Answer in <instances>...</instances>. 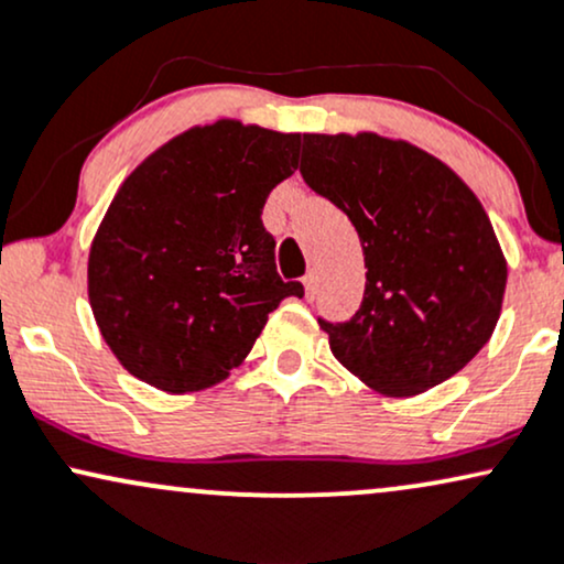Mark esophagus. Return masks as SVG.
<instances>
[{
  "label": "esophagus",
  "mask_w": 564,
  "mask_h": 564,
  "mask_svg": "<svg viewBox=\"0 0 564 564\" xmlns=\"http://www.w3.org/2000/svg\"><path fill=\"white\" fill-rule=\"evenodd\" d=\"M303 288H306V301H314V290H316V274H314V271H308V274L303 276Z\"/></svg>",
  "instance_id": "obj_1"
}]
</instances>
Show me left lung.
Segmentation results:
<instances>
[{
  "label": "left lung",
  "mask_w": 564,
  "mask_h": 564,
  "mask_svg": "<svg viewBox=\"0 0 564 564\" xmlns=\"http://www.w3.org/2000/svg\"><path fill=\"white\" fill-rule=\"evenodd\" d=\"M301 174L359 231L361 308L319 327L364 386L412 399L491 340L507 258L486 208L456 171L406 139L375 131L303 134Z\"/></svg>",
  "instance_id": "1"
}]
</instances>
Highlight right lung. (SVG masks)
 <instances>
[{
    "label": "right lung",
    "mask_w": 564,
    "mask_h": 564,
    "mask_svg": "<svg viewBox=\"0 0 564 564\" xmlns=\"http://www.w3.org/2000/svg\"><path fill=\"white\" fill-rule=\"evenodd\" d=\"M301 134L235 118L192 126L123 178L89 248L86 288L112 356L163 393L224 382L284 297L269 192L297 169Z\"/></svg>",
    "instance_id": "obj_1"
}]
</instances>
